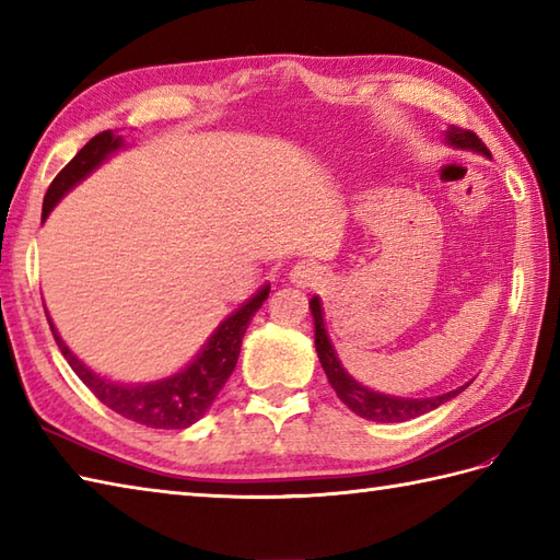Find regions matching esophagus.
<instances>
[{
	"instance_id": "1",
	"label": "esophagus",
	"mask_w": 560,
	"mask_h": 560,
	"mask_svg": "<svg viewBox=\"0 0 560 560\" xmlns=\"http://www.w3.org/2000/svg\"><path fill=\"white\" fill-rule=\"evenodd\" d=\"M319 279H323V271H319L315 261H299V265L291 269V281L301 289L315 287Z\"/></svg>"
}]
</instances>
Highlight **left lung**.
<instances>
[{"label":"left lung","instance_id":"obj_1","mask_svg":"<svg viewBox=\"0 0 560 560\" xmlns=\"http://www.w3.org/2000/svg\"><path fill=\"white\" fill-rule=\"evenodd\" d=\"M447 141L452 147L459 149H471V151H481L489 153L483 141L469 132V129H462L452 125L447 129ZM311 311H313V319H315V349L319 355V363H323L329 385L335 387L337 397L347 404V407L361 416V419L368 421H380V423H399V421H409L416 419V416H423L428 411L438 409L440 404L450 401L452 397H457L459 392L467 387H459L455 392H447V395L440 397H428V399H401V397H387V395H377V392L363 387L361 383L343 371L341 363L337 361V353L331 349V341L325 331V319H323V305H319V299L311 301Z\"/></svg>","mask_w":560,"mask_h":560}]
</instances>
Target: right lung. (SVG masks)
Returning a JSON list of instances; mask_svg holds the SVG:
<instances>
[{"label":"right lung","instance_id":"obj_1","mask_svg":"<svg viewBox=\"0 0 560 560\" xmlns=\"http://www.w3.org/2000/svg\"><path fill=\"white\" fill-rule=\"evenodd\" d=\"M122 147V137H115L110 129L93 137L86 147H83L74 159H71L62 171L57 173L55 180L50 183L43 199V219L50 213V209L62 199L65 192H69L79 180H83L101 161H105L108 153ZM269 287L255 293L241 311H235L229 319H223L219 329L213 331V337L207 341V347L201 349L197 359L189 363L183 373L173 377H165L161 383L151 385H117L89 371L74 353L67 349V343L59 339L55 325L50 323L52 337L57 341L59 351L71 365V371L79 375V380L86 385L93 395H96L105 407L113 409L115 413L125 416V419L141 423L147 428H165V431H180V428L192 425L201 416L209 411L213 399L219 397L225 380L231 377L233 368L241 355V343L245 337L247 323L259 311V305L267 301Z\"/></svg>","mask_w":560,"mask_h":560}]
</instances>
